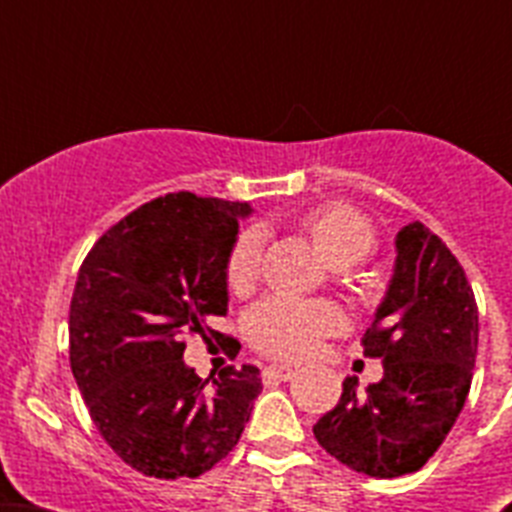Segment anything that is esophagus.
Segmentation results:
<instances>
[{
  "instance_id": "1",
  "label": "esophagus",
  "mask_w": 512,
  "mask_h": 512,
  "mask_svg": "<svg viewBox=\"0 0 512 512\" xmlns=\"http://www.w3.org/2000/svg\"><path fill=\"white\" fill-rule=\"evenodd\" d=\"M264 374L271 379H279V382H287V379L295 377L297 369L292 364H271V366H266Z\"/></svg>"
}]
</instances>
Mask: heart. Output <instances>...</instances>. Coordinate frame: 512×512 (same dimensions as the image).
<instances>
[{
    "label": "heart",
    "mask_w": 512,
    "mask_h": 512,
    "mask_svg": "<svg viewBox=\"0 0 512 512\" xmlns=\"http://www.w3.org/2000/svg\"><path fill=\"white\" fill-rule=\"evenodd\" d=\"M302 228L315 251L333 264H354L372 253L377 243L374 225L343 202H328L302 217ZM261 233L256 228L243 230L228 253L225 279L233 292L253 287L261 269ZM341 312L328 302H302L289 297H269L251 307L246 318V336L251 346L279 359H302L310 356L323 336L341 328Z\"/></svg>",
    "instance_id": "heart-1"
}]
</instances>
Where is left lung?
Masks as SVG:
<instances>
[{
  "instance_id": "8db88e82",
  "label": "left lung",
  "mask_w": 512,
  "mask_h": 512,
  "mask_svg": "<svg viewBox=\"0 0 512 512\" xmlns=\"http://www.w3.org/2000/svg\"><path fill=\"white\" fill-rule=\"evenodd\" d=\"M395 251L387 295L361 338L384 377L364 392L346 377L336 408L312 425L330 456L379 479L418 472L436 454L467 402L479 341L474 292L446 243L415 220Z\"/></svg>"
}]
</instances>
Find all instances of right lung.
Listing matches in <instances>:
<instances>
[{
    "label": "right lung",
    "mask_w": 512,
    "mask_h": 512,
    "mask_svg": "<svg viewBox=\"0 0 512 512\" xmlns=\"http://www.w3.org/2000/svg\"><path fill=\"white\" fill-rule=\"evenodd\" d=\"M248 202L176 192L112 225L87 253L69 312V359L97 431L135 472L200 477L235 449L259 369L225 366L207 384L184 364V336L228 312V253Z\"/></svg>",
    "instance_id": "1"
}]
</instances>
